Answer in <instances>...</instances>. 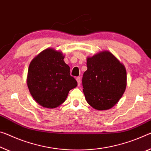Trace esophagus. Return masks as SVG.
Here are the masks:
<instances>
[{"label": "esophagus", "instance_id": "obj_1", "mask_svg": "<svg viewBox=\"0 0 151 151\" xmlns=\"http://www.w3.org/2000/svg\"><path fill=\"white\" fill-rule=\"evenodd\" d=\"M76 79L78 83V86H80L81 85V77L80 76H78V77H76Z\"/></svg>", "mask_w": 151, "mask_h": 151}]
</instances>
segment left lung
<instances>
[{
    "label": "left lung",
    "instance_id": "1",
    "mask_svg": "<svg viewBox=\"0 0 151 151\" xmlns=\"http://www.w3.org/2000/svg\"><path fill=\"white\" fill-rule=\"evenodd\" d=\"M87 66L82 83L87 103L97 110L111 108L126 90L125 66L109 51L88 57Z\"/></svg>",
    "mask_w": 151,
    "mask_h": 151
}]
</instances>
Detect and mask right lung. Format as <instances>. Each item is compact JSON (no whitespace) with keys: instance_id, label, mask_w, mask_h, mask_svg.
I'll return each instance as SVG.
<instances>
[{"instance_id":"1","label":"right lung","mask_w":151,"mask_h":151,"mask_svg":"<svg viewBox=\"0 0 151 151\" xmlns=\"http://www.w3.org/2000/svg\"><path fill=\"white\" fill-rule=\"evenodd\" d=\"M61 52L47 48L29 66L27 84L33 99L40 106L55 108L65 101L69 91L77 86Z\"/></svg>"}]
</instances>
